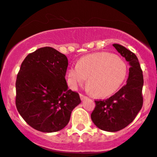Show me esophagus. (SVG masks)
<instances>
[{"mask_svg": "<svg viewBox=\"0 0 157 157\" xmlns=\"http://www.w3.org/2000/svg\"><path fill=\"white\" fill-rule=\"evenodd\" d=\"M80 99H81V101H84V100L87 99V98H88V97H86V96H85V95H83L82 94H80Z\"/></svg>", "mask_w": 157, "mask_h": 157, "instance_id": "obj_1", "label": "esophagus"}]
</instances>
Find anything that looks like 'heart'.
<instances>
[{
    "label": "heart",
    "mask_w": 157,
    "mask_h": 157,
    "mask_svg": "<svg viewBox=\"0 0 157 157\" xmlns=\"http://www.w3.org/2000/svg\"><path fill=\"white\" fill-rule=\"evenodd\" d=\"M127 73L125 62L110 53L101 52L84 56L68 72L71 86L77 89L88 78L87 90L99 98L111 95L119 89Z\"/></svg>",
    "instance_id": "1"
}]
</instances>
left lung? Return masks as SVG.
<instances>
[{
	"label": "left lung",
	"mask_w": 157,
	"mask_h": 157,
	"mask_svg": "<svg viewBox=\"0 0 157 157\" xmlns=\"http://www.w3.org/2000/svg\"><path fill=\"white\" fill-rule=\"evenodd\" d=\"M115 49L128 62V78L126 84L114 95L104 101H96V106L91 115L93 123L101 130L116 132L122 130L134 120L142 107V71L133 53L118 44Z\"/></svg>",
	"instance_id": "obj_1"
}]
</instances>
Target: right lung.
<instances>
[{
  "label": "right lung",
  "instance_id": "1",
  "mask_svg": "<svg viewBox=\"0 0 157 157\" xmlns=\"http://www.w3.org/2000/svg\"><path fill=\"white\" fill-rule=\"evenodd\" d=\"M68 65L65 55L51 47L30 53L21 63L15 83V104L21 116L36 130H61L81 103L78 93L67 85Z\"/></svg>",
  "mask_w": 157,
  "mask_h": 157
}]
</instances>
